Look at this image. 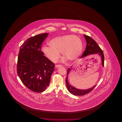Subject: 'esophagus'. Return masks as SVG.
Wrapping results in <instances>:
<instances>
[{
	"label": "esophagus",
	"instance_id": "34e87169",
	"mask_svg": "<svg viewBox=\"0 0 122 122\" xmlns=\"http://www.w3.org/2000/svg\"><path fill=\"white\" fill-rule=\"evenodd\" d=\"M62 65H55V67H56V68H58L60 67H62Z\"/></svg>",
	"mask_w": 122,
	"mask_h": 122
}]
</instances>
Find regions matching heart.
Instances as JSON below:
<instances>
[{
  "mask_svg": "<svg viewBox=\"0 0 122 122\" xmlns=\"http://www.w3.org/2000/svg\"><path fill=\"white\" fill-rule=\"evenodd\" d=\"M49 45H44L42 50L45 56L53 62H56L60 56L63 61L72 62L80 56L82 50V44L80 39L75 35H68L56 37L52 39Z\"/></svg>",
  "mask_w": 122,
  "mask_h": 122,
  "instance_id": "obj_1",
  "label": "heart"
}]
</instances>
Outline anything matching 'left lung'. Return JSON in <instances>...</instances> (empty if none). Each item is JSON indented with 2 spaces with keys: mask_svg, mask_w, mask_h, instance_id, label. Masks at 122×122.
I'll return each instance as SVG.
<instances>
[{
  "mask_svg": "<svg viewBox=\"0 0 122 122\" xmlns=\"http://www.w3.org/2000/svg\"><path fill=\"white\" fill-rule=\"evenodd\" d=\"M84 36L85 37L86 42H87V45L85 51L82 54L81 58L85 57L87 55H90L91 54H98L100 57H101V60L102 61V65L103 66H104V56L103 52L97 44L96 43L95 40L91 37L87 36V35H84ZM71 69L70 68L68 69L67 71V75H68L69 72H70ZM66 83L67 85V89L71 93L72 95L77 96H81V95H85L87 94L88 93L91 92L95 87V85L92 87L91 88L88 89L87 90H79L76 89L74 87H72L69 84L67 80V76L66 79Z\"/></svg>",
  "mask_w": 122,
  "mask_h": 122,
  "instance_id": "8db88e82",
  "label": "left lung"
}]
</instances>
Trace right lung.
I'll use <instances>...</instances> for the list:
<instances>
[{"label": "right lung", "mask_w": 122, "mask_h": 122, "mask_svg": "<svg viewBox=\"0 0 122 122\" xmlns=\"http://www.w3.org/2000/svg\"><path fill=\"white\" fill-rule=\"evenodd\" d=\"M48 33H43L27 39L20 46L17 73L22 83L33 92H41L50 82L55 64L44 56L41 45Z\"/></svg>", "instance_id": "add662e5"}]
</instances>
